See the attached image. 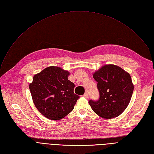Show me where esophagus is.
<instances>
[{
	"mask_svg": "<svg viewBox=\"0 0 154 154\" xmlns=\"http://www.w3.org/2000/svg\"><path fill=\"white\" fill-rule=\"evenodd\" d=\"M83 97L86 99H87L88 97V94L87 93H85L84 95H83Z\"/></svg>",
	"mask_w": 154,
	"mask_h": 154,
	"instance_id": "esophagus-1",
	"label": "esophagus"
}]
</instances>
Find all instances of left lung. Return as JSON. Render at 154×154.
<instances>
[{"instance_id": "left-lung-1", "label": "left lung", "mask_w": 154, "mask_h": 154, "mask_svg": "<svg viewBox=\"0 0 154 154\" xmlns=\"http://www.w3.org/2000/svg\"><path fill=\"white\" fill-rule=\"evenodd\" d=\"M99 92L97 100H90L93 111L103 119L120 116L131 101L134 85L130 74L115 65H106L94 74Z\"/></svg>"}]
</instances>
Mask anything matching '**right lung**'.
Segmentation results:
<instances>
[{
	"instance_id": "right-lung-1",
	"label": "right lung",
	"mask_w": 154,
	"mask_h": 154,
	"mask_svg": "<svg viewBox=\"0 0 154 154\" xmlns=\"http://www.w3.org/2000/svg\"><path fill=\"white\" fill-rule=\"evenodd\" d=\"M69 72L60 67H48L33 77L29 85L35 106L51 120H60L74 109L79 96L74 84L68 80Z\"/></svg>"
}]
</instances>
